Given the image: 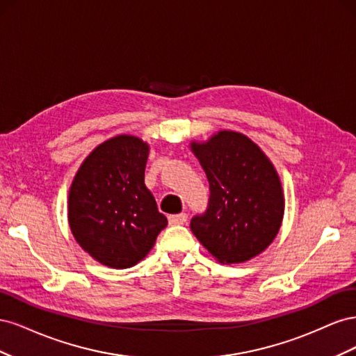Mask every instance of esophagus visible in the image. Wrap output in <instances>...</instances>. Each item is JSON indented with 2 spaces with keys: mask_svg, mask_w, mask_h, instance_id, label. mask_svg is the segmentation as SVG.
<instances>
[{
  "mask_svg": "<svg viewBox=\"0 0 356 356\" xmlns=\"http://www.w3.org/2000/svg\"><path fill=\"white\" fill-rule=\"evenodd\" d=\"M169 224L170 225H181L187 221V213H177V215H169Z\"/></svg>",
  "mask_w": 356,
  "mask_h": 356,
  "instance_id": "esophagus-1",
  "label": "esophagus"
}]
</instances>
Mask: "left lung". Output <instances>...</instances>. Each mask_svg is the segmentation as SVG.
Masks as SVG:
<instances>
[{
	"mask_svg": "<svg viewBox=\"0 0 356 356\" xmlns=\"http://www.w3.org/2000/svg\"><path fill=\"white\" fill-rule=\"evenodd\" d=\"M209 181V207L190 227L222 264L245 263L261 254L281 229L282 182L264 153L239 132L220 131L208 141H191Z\"/></svg>",
	"mask_w": 356,
	"mask_h": 356,
	"instance_id": "8db88e82",
	"label": "left lung"
}]
</instances>
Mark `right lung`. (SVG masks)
<instances>
[{"mask_svg": "<svg viewBox=\"0 0 356 356\" xmlns=\"http://www.w3.org/2000/svg\"><path fill=\"white\" fill-rule=\"evenodd\" d=\"M149 145L117 135L84 159L68 196L74 239L93 260L129 268L152 251L168 220L144 182Z\"/></svg>", "mask_w": 356, "mask_h": 356, "instance_id": "right-lung-1", "label": "right lung"}]
</instances>
